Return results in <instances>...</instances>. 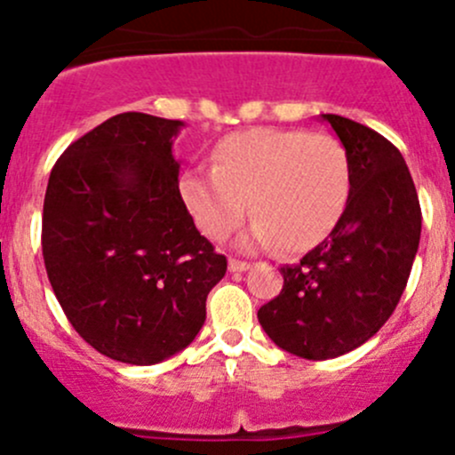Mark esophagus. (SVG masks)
Listing matches in <instances>:
<instances>
[{
  "label": "esophagus",
  "instance_id": "esophagus-1",
  "mask_svg": "<svg viewBox=\"0 0 455 455\" xmlns=\"http://www.w3.org/2000/svg\"><path fill=\"white\" fill-rule=\"evenodd\" d=\"M249 268H251L249 261L228 259V270H231V273H244V270H249Z\"/></svg>",
  "mask_w": 455,
  "mask_h": 455
}]
</instances>
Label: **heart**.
<instances>
[{"label": "heart", "mask_w": 455, "mask_h": 455, "mask_svg": "<svg viewBox=\"0 0 455 455\" xmlns=\"http://www.w3.org/2000/svg\"><path fill=\"white\" fill-rule=\"evenodd\" d=\"M213 169L187 167L178 196L196 227L222 242L246 215L257 218L240 240L244 249L288 253L315 249L341 220L350 194V163L343 145L325 132H233L215 142Z\"/></svg>", "instance_id": "b5f03b06"}]
</instances>
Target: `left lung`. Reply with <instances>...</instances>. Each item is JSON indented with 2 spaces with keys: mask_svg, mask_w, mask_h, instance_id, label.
<instances>
[{
  "mask_svg": "<svg viewBox=\"0 0 455 455\" xmlns=\"http://www.w3.org/2000/svg\"><path fill=\"white\" fill-rule=\"evenodd\" d=\"M321 118L350 163L346 211L299 264L283 266L282 292L257 310L275 346L308 361L346 355L379 332L405 291L423 224L401 151L350 118Z\"/></svg>",
  "mask_w": 455,
  "mask_h": 455,
  "instance_id": "left-lung-1",
  "label": "left lung"
}]
</instances>
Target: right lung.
Masks as SVG:
<instances>
[{
    "label": "right lung",
    "instance_id": "add662e5",
    "mask_svg": "<svg viewBox=\"0 0 455 455\" xmlns=\"http://www.w3.org/2000/svg\"><path fill=\"white\" fill-rule=\"evenodd\" d=\"M182 127L116 114L63 151L45 189L41 246L54 295L72 328L121 363L185 350L227 273L178 196Z\"/></svg>",
    "mask_w": 455,
    "mask_h": 455
}]
</instances>
